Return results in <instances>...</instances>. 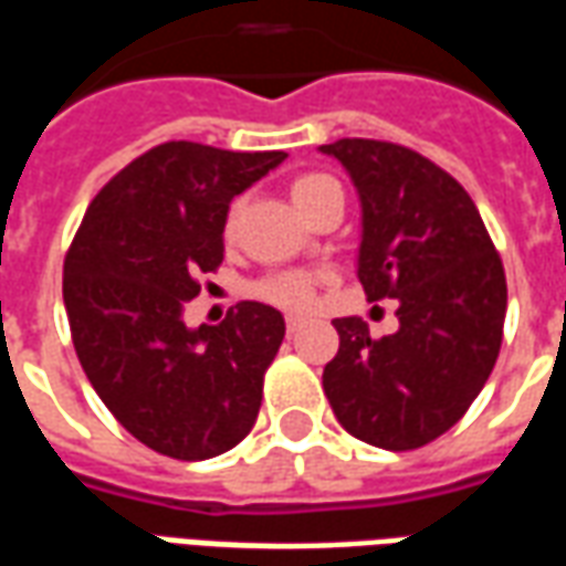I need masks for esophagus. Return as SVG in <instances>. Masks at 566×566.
I'll list each match as a JSON object with an SVG mask.
<instances>
[{
  "instance_id": "1",
  "label": "esophagus",
  "mask_w": 566,
  "mask_h": 566,
  "mask_svg": "<svg viewBox=\"0 0 566 566\" xmlns=\"http://www.w3.org/2000/svg\"><path fill=\"white\" fill-rule=\"evenodd\" d=\"M284 327H287V336H294V333L303 327V318H294V315H291V318L284 321Z\"/></svg>"
}]
</instances>
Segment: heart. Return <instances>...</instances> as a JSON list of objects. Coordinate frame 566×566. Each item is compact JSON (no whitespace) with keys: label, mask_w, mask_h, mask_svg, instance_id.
<instances>
[{"label":"heart","mask_w":566,"mask_h":566,"mask_svg":"<svg viewBox=\"0 0 566 566\" xmlns=\"http://www.w3.org/2000/svg\"><path fill=\"white\" fill-rule=\"evenodd\" d=\"M331 193H343L331 175L303 172L291 181V199H294L296 209L303 211V214H308V211L315 209L318 202H324ZM235 218H239V206H233L230 214H227V233H233ZM315 284H318V279L308 275V272H279V275L263 279L254 287V294L260 300L272 303V306L291 308V312H306L315 303Z\"/></svg>","instance_id":"obj_1"}]
</instances>
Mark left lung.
<instances>
[{"label": "left lung", "instance_id": "obj_1", "mask_svg": "<svg viewBox=\"0 0 566 566\" xmlns=\"http://www.w3.org/2000/svg\"><path fill=\"white\" fill-rule=\"evenodd\" d=\"M321 150L360 197L357 279L369 300L400 303V331L381 339L367 321H333L339 352L324 367V394L352 437L421 449L461 421L497 364L503 263L470 193L418 150L376 139Z\"/></svg>", "mask_w": 566, "mask_h": 566}]
</instances>
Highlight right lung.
<instances>
[{"instance_id": "right-lung-1", "label": "right lung", "mask_w": 566, "mask_h": 566, "mask_svg": "<svg viewBox=\"0 0 566 566\" xmlns=\"http://www.w3.org/2000/svg\"><path fill=\"white\" fill-rule=\"evenodd\" d=\"M284 150L166 142L93 197L63 263V303L81 367L108 412L148 449L206 461L251 433L263 376L284 339L279 308L245 300L218 327L181 312L223 260L233 197Z\"/></svg>"}]
</instances>
